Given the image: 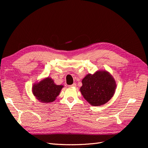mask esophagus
Returning <instances> with one entry per match:
<instances>
[{
	"label": "esophagus",
	"mask_w": 148,
	"mask_h": 148,
	"mask_svg": "<svg viewBox=\"0 0 148 148\" xmlns=\"http://www.w3.org/2000/svg\"><path fill=\"white\" fill-rule=\"evenodd\" d=\"M70 88H71V87H76V84L75 83H73V84H71V85H69V86Z\"/></svg>",
	"instance_id": "obj_1"
}]
</instances>
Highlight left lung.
Wrapping results in <instances>:
<instances>
[{
	"mask_svg": "<svg viewBox=\"0 0 148 148\" xmlns=\"http://www.w3.org/2000/svg\"><path fill=\"white\" fill-rule=\"evenodd\" d=\"M80 90L83 98L93 106L107 103L113 97L116 83L111 74L106 70H98L88 74L82 80Z\"/></svg>",
	"mask_w": 148,
	"mask_h": 148,
	"instance_id": "8db88e82",
	"label": "left lung"
}]
</instances>
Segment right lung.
Returning <instances> with one entry per match:
<instances>
[{"label":"right lung","mask_w":148,"mask_h":148,"mask_svg":"<svg viewBox=\"0 0 148 148\" xmlns=\"http://www.w3.org/2000/svg\"><path fill=\"white\" fill-rule=\"evenodd\" d=\"M63 85H57L50 77H45L32 86V94L42 103H50L56 100L60 94Z\"/></svg>","instance_id":"add662e5"}]
</instances>
